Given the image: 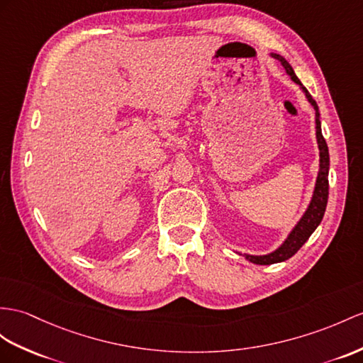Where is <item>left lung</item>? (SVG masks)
<instances>
[{
  "label": "left lung",
  "instance_id": "8db88e82",
  "mask_svg": "<svg viewBox=\"0 0 363 363\" xmlns=\"http://www.w3.org/2000/svg\"><path fill=\"white\" fill-rule=\"evenodd\" d=\"M271 57L280 61L281 66L285 67L286 74L289 75V78L293 79L296 84L300 86V89H302V92L305 94L308 101L311 103V106L315 111V138H317V147H319V172H317L313 197H311V201H309L306 211L303 212V216L300 217V220L296 223V226L291 229V233L286 235L284 243H281L277 250H274L272 252L263 254V255L237 252V254L243 255L246 260H250L251 263H255V264L280 263V262L288 260L289 257H293V255L305 245L308 238L311 237V234L315 231V228L320 225L323 214H325V209H326V203H328L330 152H328V146H326V141L322 135L319 106H317V103L314 101L313 96L309 95V92L306 91V87L302 83H300V79L294 74V70H293V67H291L288 61L279 54H271Z\"/></svg>",
  "mask_w": 363,
  "mask_h": 363
}]
</instances>
